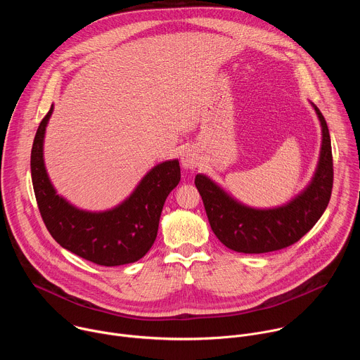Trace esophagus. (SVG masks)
Returning <instances> with one entry per match:
<instances>
[{
	"label": "esophagus",
	"mask_w": 360,
	"mask_h": 360,
	"mask_svg": "<svg viewBox=\"0 0 360 360\" xmlns=\"http://www.w3.org/2000/svg\"><path fill=\"white\" fill-rule=\"evenodd\" d=\"M200 162V158L195 149H185L181 155V164L185 169H195Z\"/></svg>",
	"instance_id": "34e87169"
}]
</instances>
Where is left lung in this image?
Masks as SVG:
<instances>
[{"mask_svg": "<svg viewBox=\"0 0 360 360\" xmlns=\"http://www.w3.org/2000/svg\"><path fill=\"white\" fill-rule=\"evenodd\" d=\"M311 105L322 128L319 161L311 182L289 202L275 208H253L239 202L210 176H195L210 225L226 248L242 253L283 249L309 232L323 215L333 185L332 146L322 112L312 102Z\"/></svg>", "mask_w": 360, "mask_h": 360, "instance_id": "1", "label": "left lung"}]
</instances>
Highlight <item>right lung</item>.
<instances>
[{
  "label": "right lung",
  "mask_w": 360,
  "mask_h": 360,
  "mask_svg": "<svg viewBox=\"0 0 360 360\" xmlns=\"http://www.w3.org/2000/svg\"><path fill=\"white\" fill-rule=\"evenodd\" d=\"M54 112L41 121L31 150V176L42 221L64 249L101 266L139 261L157 239L160 218L169 192L181 181L178 160L153 167L117 207L107 211L77 208L57 193L44 162V138Z\"/></svg>",
  "instance_id": "add662e5"
}]
</instances>
